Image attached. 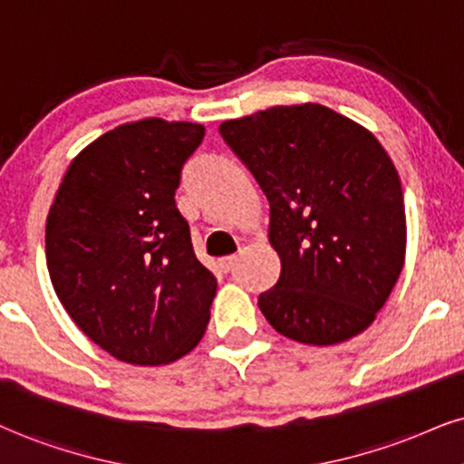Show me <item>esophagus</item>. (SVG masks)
I'll list each match as a JSON object with an SVG mask.
<instances>
[{"mask_svg": "<svg viewBox=\"0 0 464 464\" xmlns=\"http://www.w3.org/2000/svg\"><path fill=\"white\" fill-rule=\"evenodd\" d=\"M234 265H237V256H226V258H221V260H219V266H221V271H223V273L232 271Z\"/></svg>", "mask_w": 464, "mask_h": 464, "instance_id": "1", "label": "esophagus"}]
</instances>
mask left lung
Returning a JSON list of instances; mask_svg holds the SVG:
<instances>
[{
  "mask_svg": "<svg viewBox=\"0 0 464 464\" xmlns=\"http://www.w3.org/2000/svg\"><path fill=\"white\" fill-rule=\"evenodd\" d=\"M219 133L271 204L282 273L258 296L271 327L316 346L368 329L407 249L402 185L385 148L312 102L227 120Z\"/></svg>",
  "mask_w": 464,
  "mask_h": 464,
  "instance_id": "8db88e82",
  "label": "left lung"
}]
</instances>
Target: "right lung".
Segmentation results:
<instances>
[{"instance_id": "1", "label": "right lung", "mask_w": 464, "mask_h": 464, "mask_svg": "<svg viewBox=\"0 0 464 464\" xmlns=\"http://www.w3.org/2000/svg\"><path fill=\"white\" fill-rule=\"evenodd\" d=\"M202 124H122L68 168L47 217L57 299L94 344L120 362L159 365L202 340L217 277L196 258L176 206Z\"/></svg>"}]
</instances>
